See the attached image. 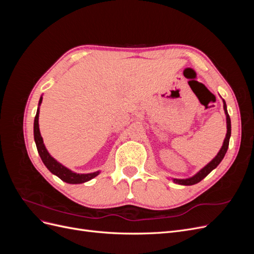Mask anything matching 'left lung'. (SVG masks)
Listing matches in <instances>:
<instances>
[{"mask_svg": "<svg viewBox=\"0 0 254 254\" xmlns=\"http://www.w3.org/2000/svg\"><path fill=\"white\" fill-rule=\"evenodd\" d=\"M222 103H224V110L226 113V118H227V134L224 140V144H222L220 150L218 151V153L215 158L211 161L210 163H207L203 168H201L197 174H195L193 177L190 178H187V179H176L174 178L173 181L177 184H181V186H193V184H196L198 182H200L203 178L209 175L214 168H216L217 165L221 162V160L224 159L226 152L228 150L229 147V141H230V136H231V120H230V117L228 114V110H227V105L225 99H222Z\"/></svg>", "mask_w": 254, "mask_h": 254, "instance_id": "8db88e82", "label": "left lung"}]
</instances>
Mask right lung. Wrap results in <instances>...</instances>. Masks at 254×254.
<instances>
[{"label": "right lung", "mask_w": 254, "mask_h": 254, "mask_svg": "<svg viewBox=\"0 0 254 254\" xmlns=\"http://www.w3.org/2000/svg\"><path fill=\"white\" fill-rule=\"evenodd\" d=\"M42 103V96L40 97L39 101V105L40 106ZM34 137H35V143L37 146L38 149V153L42 160V162L44 163V165L47 166L48 170L54 174L56 175L59 178L70 184H79V183H83L87 182L91 179H93L94 177H96L99 173V171L94 172V173H90V174H77L74 173L71 170H68L67 167H65L64 165H63L61 163H59L57 160L54 159L48 151V149L45 148V145L43 143V139L40 133V129H39V107L37 109V113L35 117V121H34Z\"/></svg>", "instance_id": "add662e5"}]
</instances>
